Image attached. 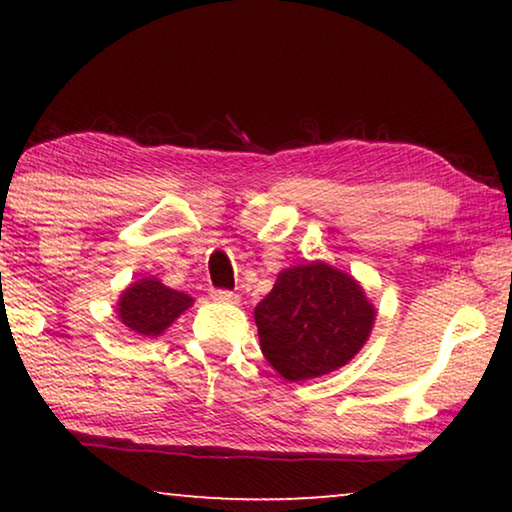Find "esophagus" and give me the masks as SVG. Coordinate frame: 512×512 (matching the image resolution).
<instances>
[{"label":"esophagus","mask_w":512,"mask_h":512,"mask_svg":"<svg viewBox=\"0 0 512 512\" xmlns=\"http://www.w3.org/2000/svg\"><path fill=\"white\" fill-rule=\"evenodd\" d=\"M209 296H212V300H216V303H237V300H240L237 293L228 291V289H212Z\"/></svg>","instance_id":"1"}]
</instances>
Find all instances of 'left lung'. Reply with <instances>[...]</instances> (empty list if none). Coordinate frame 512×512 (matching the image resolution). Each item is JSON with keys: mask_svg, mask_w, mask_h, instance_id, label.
I'll list each match as a JSON object with an SVG mask.
<instances>
[{"mask_svg": "<svg viewBox=\"0 0 512 512\" xmlns=\"http://www.w3.org/2000/svg\"><path fill=\"white\" fill-rule=\"evenodd\" d=\"M261 349L291 382L333 373L363 347L375 310L363 289L326 263L284 270L256 305Z\"/></svg>", "mask_w": 512, "mask_h": 512, "instance_id": "1", "label": "left lung"}]
</instances>
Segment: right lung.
Masks as SVG:
<instances>
[{
	"instance_id": "right-lung-1",
	"label": "right lung",
	"mask_w": 512,
	"mask_h": 512,
	"mask_svg": "<svg viewBox=\"0 0 512 512\" xmlns=\"http://www.w3.org/2000/svg\"><path fill=\"white\" fill-rule=\"evenodd\" d=\"M193 300L186 293L160 284L158 279H142L132 284L118 303V317L137 335H160Z\"/></svg>"
}]
</instances>
